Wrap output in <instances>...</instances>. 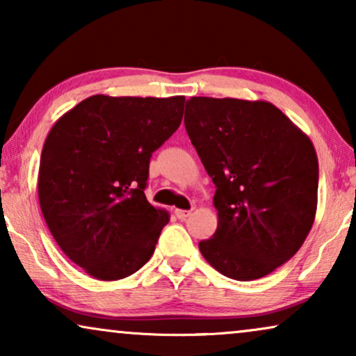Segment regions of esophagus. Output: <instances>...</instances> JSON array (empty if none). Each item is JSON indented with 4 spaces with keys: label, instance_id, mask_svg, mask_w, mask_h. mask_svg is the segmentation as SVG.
<instances>
[{
    "label": "esophagus",
    "instance_id": "esophagus-1",
    "mask_svg": "<svg viewBox=\"0 0 356 356\" xmlns=\"http://www.w3.org/2000/svg\"><path fill=\"white\" fill-rule=\"evenodd\" d=\"M175 216H177L179 220H184V218L191 216V211H181V209H177V211H175Z\"/></svg>",
    "mask_w": 356,
    "mask_h": 356
}]
</instances>
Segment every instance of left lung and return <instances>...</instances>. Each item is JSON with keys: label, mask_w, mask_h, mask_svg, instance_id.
<instances>
[{"label": "left lung", "mask_w": 356, "mask_h": 356, "mask_svg": "<svg viewBox=\"0 0 356 356\" xmlns=\"http://www.w3.org/2000/svg\"><path fill=\"white\" fill-rule=\"evenodd\" d=\"M184 126L217 188L218 225L199 243L204 259L233 280L270 274L313 227L319 179L313 143L264 100L191 97Z\"/></svg>", "instance_id": "8db88e82"}]
</instances>
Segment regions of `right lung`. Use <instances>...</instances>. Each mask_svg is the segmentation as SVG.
<instances>
[{
	"instance_id": "obj_1",
	"label": "right lung",
	"mask_w": 356,
	"mask_h": 356,
	"mask_svg": "<svg viewBox=\"0 0 356 356\" xmlns=\"http://www.w3.org/2000/svg\"><path fill=\"white\" fill-rule=\"evenodd\" d=\"M183 108V95H92L48 133L38 170L43 218L94 279H124L154 254L170 216L144 194L149 162L181 124Z\"/></svg>"
}]
</instances>
